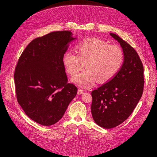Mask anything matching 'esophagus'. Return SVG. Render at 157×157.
<instances>
[{"label": "esophagus", "instance_id": "1", "mask_svg": "<svg viewBox=\"0 0 157 157\" xmlns=\"http://www.w3.org/2000/svg\"><path fill=\"white\" fill-rule=\"evenodd\" d=\"M84 93V90H82V89H78V95H81V94H82Z\"/></svg>", "mask_w": 157, "mask_h": 157}]
</instances>
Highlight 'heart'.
<instances>
[{
	"mask_svg": "<svg viewBox=\"0 0 157 157\" xmlns=\"http://www.w3.org/2000/svg\"><path fill=\"white\" fill-rule=\"evenodd\" d=\"M76 53L67 51L63 56V63L71 75H77L84 67L86 69L75 76L72 80L78 86L92 87L98 80L105 83L113 78L121 69L124 54L119 46L109 44L98 38H89L77 42Z\"/></svg>",
	"mask_w": 157,
	"mask_h": 157,
	"instance_id": "obj_1",
	"label": "heart"
}]
</instances>
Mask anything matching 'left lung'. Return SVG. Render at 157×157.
I'll list each match as a JSON object with an SVG mask.
<instances>
[{
  "mask_svg": "<svg viewBox=\"0 0 157 157\" xmlns=\"http://www.w3.org/2000/svg\"><path fill=\"white\" fill-rule=\"evenodd\" d=\"M119 42L124 61L115 77L92 92V115L96 124L109 129L121 124L134 110L143 94L144 66L136 51L114 33Z\"/></svg>",
  "mask_w": 157,
  "mask_h": 157,
  "instance_id": "1",
  "label": "left lung"
}]
</instances>
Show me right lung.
<instances>
[{
	"mask_svg": "<svg viewBox=\"0 0 157 157\" xmlns=\"http://www.w3.org/2000/svg\"><path fill=\"white\" fill-rule=\"evenodd\" d=\"M76 38L71 31H54L27 46L14 73L17 102L31 119L43 126L58 122L77 93L67 83L63 56Z\"/></svg>",
	"mask_w": 157,
	"mask_h": 157,
	"instance_id": "right-lung-1",
	"label": "right lung"
}]
</instances>
